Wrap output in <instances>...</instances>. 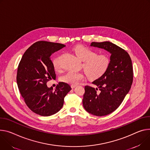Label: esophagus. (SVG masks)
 Here are the masks:
<instances>
[{
  "mask_svg": "<svg viewBox=\"0 0 150 150\" xmlns=\"http://www.w3.org/2000/svg\"><path fill=\"white\" fill-rule=\"evenodd\" d=\"M76 85H71V88H74L75 87H76Z\"/></svg>",
  "mask_w": 150,
  "mask_h": 150,
  "instance_id": "1",
  "label": "esophagus"
}]
</instances>
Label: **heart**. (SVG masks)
Here are the masks:
<instances>
[{"label": "heart", "instance_id": "b5f03b06", "mask_svg": "<svg viewBox=\"0 0 150 150\" xmlns=\"http://www.w3.org/2000/svg\"><path fill=\"white\" fill-rule=\"evenodd\" d=\"M73 51L81 60L84 61L83 67L91 79H97L102 76L110 66V59L105 54H96L94 51L81 45L75 46ZM60 59L61 56H59L53 60V66L56 70L61 67ZM84 78L85 74L83 72L71 71L62 75L60 80L67 84L76 85Z\"/></svg>", "mask_w": 150, "mask_h": 150}]
</instances>
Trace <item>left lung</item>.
<instances>
[{
	"label": "left lung",
	"mask_w": 150,
	"mask_h": 150,
	"mask_svg": "<svg viewBox=\"0 0 150 150\" xmlns=\"http://www.w3.org/2000/svg\"><path fill=\"white\" fill-rule=\"evenodd\" d=\"M90 46L110 52V64L106 72L92 83L97 88L85 86L83 104L88 112L104 116L117 110L129 93L133 83L132 63L127 52L111 42H93Z\"/></svg>",
	"instance_id": "1"
}]
</instances>
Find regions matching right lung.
Wrapping results in <instances>:
<instances>
[{"label":"right lung","mask_w":150,"mask_h":150,"mask_svg":"<svg viewBox=\"0 0 150 150\" xmlns=\"http://www.w3.org/2000/svg\"><path fill=\"white\" fill-rule=\"evenodd\" d=\"M64 47L59 43L36 42L25 51L18 64L19 91L27 106L36 114L47 117L59 112L66 95L72 89L63 82H60L55 90L47 86L48 81L56 77L51 56Z\"/></svg>","instance_id":"obj_1"}]
</instances>
